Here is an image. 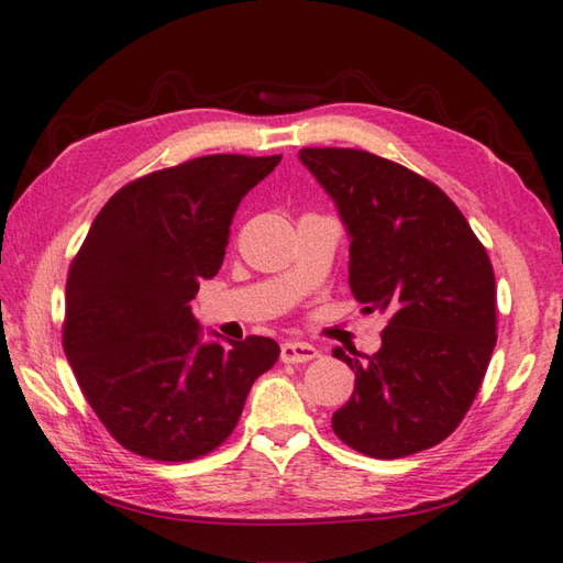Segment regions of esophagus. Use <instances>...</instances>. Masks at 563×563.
Wrapping results in <instances>:
<instances>
[{"mask_svg":"<svg viewBox=\"0 0 563 563\" xmlns=\"http://www.w3.org/2000/svg\"><path fill=\"white\" fill-rule=\"evenodd\" d=\"M319 355V351L314 349L312 343H305V341H285L283 349H280V357L283 363H307V361H314Z\"/></svg>","mask_w":563,"mask_h":563,"instance_id":"34e87169","label":"esophagus"}]
</instances>
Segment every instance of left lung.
I'll list each match as a JSON object with an SVG mask.
<instances>
[{
	"label": "left lung",
	"mask_w": 563,
	"mask_h": 563,
	"mask_svg": "<svg viewBox=\"0 0 563 563\" xmlns=\"http://www.w3.org/2000/svg\"><path fill=\"white\" fill-rule=\"evenodd\" d=\"M307 166L351 236L349 283L363 312L389 317L333 413L345 445L397 460L445 440L482 387L496 345V278L460 208L401 164L363 150L307 147Z\"/></svg>",
	"instance_id": "1"
}]
</instances>
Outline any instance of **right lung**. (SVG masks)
<instances>
[{"instance_id": "1", "label": "right lung", "mask_w": 563, "mask_h": 563, "mask_svg": "<svg viewBox=\"0 0 563 563\" xmlns=\"http://www.w3.org/2000/svg\"><path fill=\"white\" fill-rule=\"evenodd\" d=\"M280 154H210L137 178L106 202L67 275L65 355L89 406L130 452L202 457L230 438L280 345L202 341L190 312L218 275L239 202ZM212 336L218 333L212 331Z\"/></svg>"}]
</instances>
